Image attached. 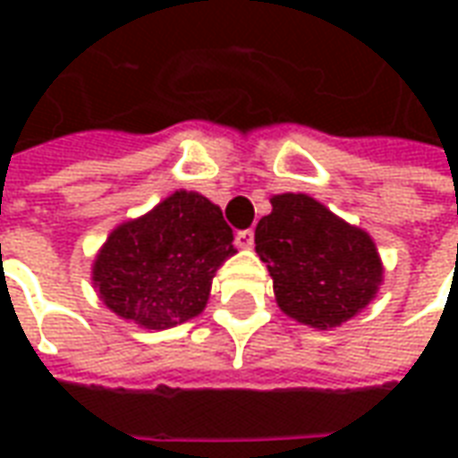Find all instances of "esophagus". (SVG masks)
Instances as JSON below:
<instances>
[{
  "instance_id": "obj_1",
  "label": "esophagus",
  "mask_w": 458,
  "mask_h": 458,
  "mask_svg": "<svg viewBox=\"0 0 458 458\" xmlns=\"http://www.w3.org/2000/svg\"><path fill=\"white\" fill-rule=\"evenodd\" d=\"M235 245L240 250H250L255 245V233L252 230H240L238 235H235Z\"/></svg>"
}]
</instances>
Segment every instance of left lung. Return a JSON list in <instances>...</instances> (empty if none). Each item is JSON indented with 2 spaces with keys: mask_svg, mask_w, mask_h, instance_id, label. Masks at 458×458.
Segmentation results:
<instances>
[{
  "mask_svg": "<svg viewBox=\"0 0 458 458\" xmlns=\"http://www.w3.org/2000/svg\"><path fill=\"white\" fill-rule=\"evenodd\" d=\"M269 203L272 213L255 228V250L277 307L318 331L360 314L383 284L375 240L307 193H279Z\"/></svg>",
  "mask_w": 458,
  "mask_h": 458,
  "instance_id": "left-lung-1",
  "label": "left lung"
}]
</instances>
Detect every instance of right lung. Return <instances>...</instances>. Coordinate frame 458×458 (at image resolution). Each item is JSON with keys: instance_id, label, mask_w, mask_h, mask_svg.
Segmentation results:
<instances>
[{"instance_id": "obj_1", "label": "right lung", "mask_w": 458, "mask_h": 458, "mask_svg": "<svg viewBox=\"0 0 458 458\" xmlns=\"http://www.w3.org/2000/svg\"><path fill=\"white\" fill-rule=\"evenodd\" d=\"M233 255L223 210L179 189L107 235L95 255L93 287L120 318L164 331L199 317L216 272Z\"/></svg>"}]
</instances>
